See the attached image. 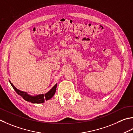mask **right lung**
<instances>
[{"mask_svg": "<svg viewBox=\"0 0 133 133\" xmlns=\"http://www.w3.org/2000/svg\"><path fill=\"white\" fill-rule=\"evenodd\" d=\"M10 83L11 84V85L12 87V88L14 89L16 92H17L19 95L22 97L23 99H25L27 102H31L32 103H44L45 102V101H48V100L51 99V97L53 96L54 95H55L57 87L56 84L46 94H45V95L41 94L35 96H32L29 95H28L26 92H25L19 90L17 88H16L10 82Z\"/></svg>", "mask_w": 133, "mask_h": 133, "instance_id": "right-lung-1", "label": "right lung"}]
</instances>
